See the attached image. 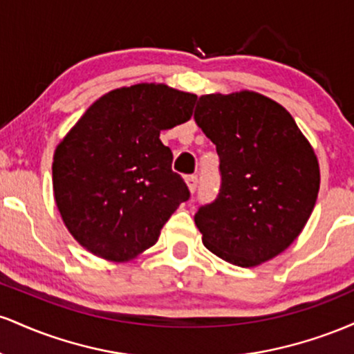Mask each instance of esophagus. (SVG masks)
Returning a JSON list of instances; mask_svg holds the SVG:
<instances>
[{
	"label": "esophagus",
	"mask_w": 354,
	"mask_h": 354,
	"mask_svg": "<svg viewBox=\"0 0 354 354\" xmlns=\"http://www.w3.org/2000/svg\"><path fill=\"white\" fill-rule=\"evenodd\" d=\"M185 181H186V185H188L191 193H194V191H196V186H198V178L193 176V174H189V176L185 178Z\"/></svg>",
	"instance_id": "obj_1"
}]
</instances>
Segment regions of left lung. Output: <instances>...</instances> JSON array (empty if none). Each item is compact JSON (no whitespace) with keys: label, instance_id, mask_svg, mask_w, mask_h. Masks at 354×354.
<instances>
[{"label":"left lung","instance_id":"obj_1","mask_svg":"<svg viewBox=\"0 0 354 354\" xmlns=\"http://www.w3.org/2000/svg\"><path fill=\"white\" fill-rule=\"evenodd\" d=\"M194 121L216 145L221 186L194 223L225 261L258 266L301 233L319 191V165L293 116L254 91L205 95Z\"/></svg>","mask_w":354,"mask_h":354}]
</instances>
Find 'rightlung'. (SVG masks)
I'll list each match as a JSON object with an SVG mask.
<instances>
[{
  "mask_svg": "<svg viewBox=\"0 0 354 354\" xmlns=\"http://www.w3.org/2000/svg\"><path fill=\"white\" fill-rule=\"evenodd\" d=\"M194 103L196 95L166 84L113 89L56 146V206L81 246L121 263L158 241L165 223L189 200L160 133L188 121Z\"/></svg>",
  "mask_w": 354,
  "mask_h": 354,
  "instance_id": "obj_1",
  "label": "right lung"
}]
</instances>
